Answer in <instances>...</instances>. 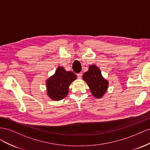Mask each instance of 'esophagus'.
<instances>
[{
	"label": "esophagus",
	"mask_w": 150,
	"mask_h": 150,
	"mask_svg": "<svg viewBox=\"0 0 150 150\" xmlns=\"http://www.w3.org/2000/svg\"><path fill=\"white\" fill-rule=\"evenodd\" d=\"M76 76H77V77L79 79H81V78H82V72L79 73V74H77V75H76Z\"/></svg>",
	"instance_id": "esophagus-1"
}]
</instances>
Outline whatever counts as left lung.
I'll use <instances>...</instances> for the list:
<instances>
[{
  "label": "left lung",
  "instance_id": "obj_1",
  "mask_svg": "<svg viewBox=\"0 0 150 150\" xmlns=\"http://www.w3.org/2000/svg\"><path fill=\"white\" fill-rule=\"evenodd\" d=\"M83 79L87 83L93 96L97 98L103 96L108 87V82L104 80L101 71L96 65H91L83 75Z\"/></svg>",
  "mask_w": 150,
  "mask_h": 150
}]
</instances>
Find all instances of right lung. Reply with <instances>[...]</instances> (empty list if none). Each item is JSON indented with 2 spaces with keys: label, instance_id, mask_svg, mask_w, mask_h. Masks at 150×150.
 Instances as JSON below:
<instances>
[{
  "label": "right lung",
  "instance_id": "1",
  "mask_svg": "<svg viewBox=\"0 0 150 150\" xmlns=\"http://www.w3.org/2000/svg\"><path fill=\"white\" fill-rule=\"evenodd\" d=\"M76 79V76L74 73L67 71L63 67H58L55 74L46 81L49 97L54 100L64 99L68 94V87Z\"/></svg>",
  "mask_w": 150,
  "mask_h": 150
}]
</instances>
